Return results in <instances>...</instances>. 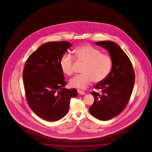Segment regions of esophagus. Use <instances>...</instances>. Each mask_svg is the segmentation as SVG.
Returning <instances> with one entry per match:
<instances>
[{
    "instance_id": "34e87169",
    "label": "esophagus",
    "mask_w": 152,
    "mask_h": 152,
    "mask_svg": "<svg viewBox=\"0 0 152 152\" xmlns=\"http://www.w3.org/2000/svg\"><path fill=\"white\" fill-rule=\"evenodd\" d=\"M77 93L79 94L80 95H85V92H84L83 90H80V89H77Z\"/></svg>"
}]
</instances>
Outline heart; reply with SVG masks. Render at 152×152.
<instances>
[{"instance_id": "heart-1", "label": "heart", "mask_w": 152, "mask_h": 152, "mask_svg": "<svg viewBox=\"0 0 152 152\" xmlns=\"http://www.w3.org/2000/svg\"><path fill=\"white\" fill-rule=\"evenodd\" d=\"M75 59L84 63L81 75H75L69 80L71 87L84 89L94 81L101 83L110 75L113 61L110 54L102 53L99 49L90 45L78 47L73 52ZM75 59L69 54H64L60 60V66L63 73L69 76L74 72Z\"/></svg>"}]
</instances>
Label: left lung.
<instances>
[{"label": "left lung", "instance_id": "left-lung-1", "mask_svg": "<svg viewBox=\"0 0 152 152\" xmlns=\"http://www.w3.org/2000/svg\"><path fill=\"white\" fill-rule=\"evenodd\" d=\"M95 44L108 50L113 65L105 80L95 86L100 93L91 92L95 100L89 110L96 118L107 121L119 115L126 107L132 94L135 75L130 59L118 45L110 41Z\"/></svg>", "mask_w": 152, "mask_h": 152}]
</instances>
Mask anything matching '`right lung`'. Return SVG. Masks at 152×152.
Listing matches in <instances>:
<instances>
[{
    "label": "right lung",
    "instance_id": "add662e5",
    "mask_svg": "<svg viewBox=\"0 0 152 152\" xmlns=\"http://www.w3.org/2000/svg\"><path fill=\"white\" fill-rule=\"evenodd\" d=\"M72 46L66 41L44 44L28 57L23 69L26 99L35 114L44 120L55 121L69 111L71 98L77 96L75 89L66 84L60 60Z\"/></svg>",
    "mask_w": 152,
    "mask_h": 152
}]
</instances>
